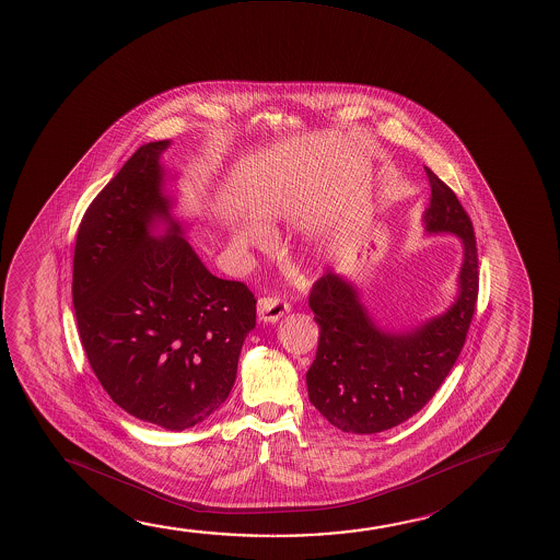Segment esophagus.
I'll use <instances>...</instances> for the list:
<instances>
[{"label": "esophagus", "mask_w": 560, "mask_h": 560, "mask_svg": "<svg viewBox=\"0 0 560 560\" xmlns=\"http://www.w3.org/2000/svg\"><path fill=\"white\" fill-rule=\"evenodd\" d=\"M291 311V306L287 302L277 299V296H266V299H259L258 302V314L261 322L267 324H276L279 319L283 318L287 312Z\"/></svg>", "instance_id": "1"}]
</instances>
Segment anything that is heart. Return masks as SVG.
Segmentation results:
<instances>
[{
    "label": "heart",
    "instance_id": "heart-1",
    "mask_svg": "<svg viewBox=\"0 0 560 560\" xmlns=\"http://www.w3.org/2000/svg\"><path fill=\"white\" fill-rule=\"evenodd\" d=\"M234 241L236 244L241 246V248H249V246H254V244H259V242L264 241V233L261 231H254V229H242L234 236Z\"/></svg>",
    "mask_w": 560,
    "mask_h": 560
}]
</instances>
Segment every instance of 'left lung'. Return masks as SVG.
I'll use <instances>...</instances> for the list:
<instances>
[{"instance_id":"1","label":"left lung","mask_w":560,"mask_h":560,"mask_svg":"<svg viewBox=\"0 0 560 560\" xmlns=\"http://www.w3.org/2000/svg\"><path fill=\"white\" fill-rule=\"evenodd\" d=\"M424 171L432 191L427 231L456 234L464 244L459 294L444 314L396 334L376 326L343 277L329 271L312 284L308 304L319 339L306 372L308 397L339 431L374 434L419 413L464 349L479 293L474 223L456 194L431 168Z\"/></svg>"}]
</instances>
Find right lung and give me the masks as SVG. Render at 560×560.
<instances>
[{"label":"right lung","instance_id":"obj_1","mask_svg":"<svg viewBox=\"0 0 560 560\" xmlns=\"http://www.w3.org/2000/svg\"><path fill=\"white\" fill-rule=\"evenodd\" d=\"M139 147L86 207L73 256V306L91 369L124 411L184 431L231 394L256 299L207 271L171 217L159 159ZM163 220L170 229L150 233Z\"/></svg>","mask_w":560,"mask_h":560}]
</instances>
